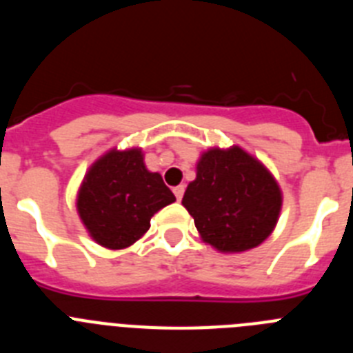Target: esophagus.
<instances>
[{
  "label": "esophagus",
  "mask_w": 353,
  "mask_h": 353,
  "mask_svg": "<svg viewBox=\"0 0 353 353\" xmlns=\"http://www.w3.org/2000/svg\"><path fill=\"white\" fill-rule=\"evenodd\" d=\"M173 192H174V196H176V199H182V196H183V192H185V185H176L173 189Z\"/></svg>",
  "instance_id": "1"
}]
</instances>
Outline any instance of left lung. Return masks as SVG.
I'll list each match as a JSON object with an SVG mask.
<instances>
[{
  "instance_id": "8db88e82",
  "label": "left lung",
  "mask_w": 353,
  "mask_h": 353,
  "mask_svg": "<svg viewBox=\"0 0 353 353\" xmlns=\"http://www.w3.org/2000/svg\"><path fill=\"white\" fill-rule=\"evenodd\" d=\"M182 205L205 242L223 252L256 248L272 233L281 191L272 174L239 146L208 150Z\"/></svg>"
}]
</instances>
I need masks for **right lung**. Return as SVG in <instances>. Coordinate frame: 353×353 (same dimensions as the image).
Here are the masks:
<instances>
[{
	"label": "right lung",
	"mask_w": 353,
	"mask_h": 353,
	"mask_svg": "<svg viewBox=\"0 0 353 353\" xmlns=\"http://www.w3.org/2000/svg\"><path fill=\"white\" fill-rule=\"evenodd\" d=\"M159 173H150L141 150L109 152L90 168L77 196V210L95 242L109 249L134 244L152 215L173 203Z\"/></svg>",
	"instance_id": "obj_1"
}]
</instances>
